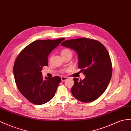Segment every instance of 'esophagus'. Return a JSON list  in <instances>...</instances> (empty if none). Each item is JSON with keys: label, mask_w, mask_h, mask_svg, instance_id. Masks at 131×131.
I'll list each match as a JSON object with an SVG mask.
<instances>
[{"label": "esophagus", "mask_w": 131, "mask_h": 131, "mask_svg": "<svg viewBox=\"0 0 131 131\" xmlns=\"http://www.w3.org/2000/svg\"><path fill=\"white\" fill-rule=\"evenodd\" d=\"M61 81H62V82H63V81H65L66 80H68L69 78H68V77H64V76H62V77H61Z\"/></svg>", "instance_id": "obj_1"}]
</instances>
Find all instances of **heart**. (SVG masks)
Instances as JSON below:
<instances>
[{
  "instance_id": "heart-1",
  "label": "heart",
  "mask_w": 131,
  "mask_h": 131,
  "mask_svg": "<svg viewBox=\"0 0 131 131\" xmlns=\"http://www.w3.org/2000/svg\"><path fill=\"white\" fill-rule=\"evenodd\" d=\"M68 53H72V51L69 49H65L62 50V51L61 52V56L64 55L66 54H68Z\"/></svg>"
}]
</instances>
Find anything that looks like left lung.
<instances>
[{"label": "left lung", "instance_id": "8db88e82", "mask_svg": "<svg viewBox=\"0 0 131 131\" xmlns=\"http://www.w3.org/2000/svg\"><path fill=\"white\" fill-rule=\"evenodd\" d=\"M61 45L76 51L78 68L86 76L83 80L73 78V97L83 102L97 99L105 92L112 76L111 60L105 47L97 40L88 38L65 40Z\"/></svg>", "mask_w": 131, "mask_h": 131}]
</instances>
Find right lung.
Returning a JSON list of instances; mask_svg holds the SVG:
<instances>
[{
  "mask_svg": "<svg viewBox=\"0 0 131 131\" xmlns=\"http://www.w3.org/2000/svg\"><path fill=\"white\" fill-rule=\"evenodd\" d=\"M64 39L36 40L25 47L16 58L13 68L15 83L19 91L30 102L42 105L55 96L61 78L45 77L43 80L41 71L48 64L50 53Z\"/></svg>",
  "mask_w": 131,
  "mask_h": 131,
  "instance_id": "add662e5",
  "label": "right lung"
}]
</instances>
